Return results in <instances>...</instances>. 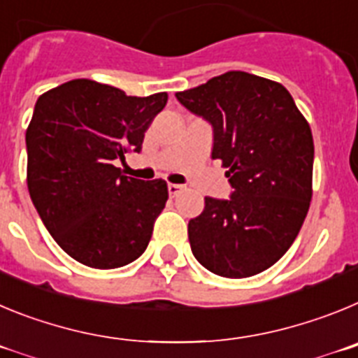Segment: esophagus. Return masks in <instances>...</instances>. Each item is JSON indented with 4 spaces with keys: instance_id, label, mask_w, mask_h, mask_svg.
<instances>
[{
    "instance_id": "esophagus-1",
    "label": "esophagus",
    "mask_w": 358,
    "mask_h": 358,
    "mask_svg": "<svg viewBox=\"0 0 358 358\" xmlns=\"http://www.w3.org/2000/svg\"><path fill=\"white\" fill-rule=\"evenodd\" d=\"M182 189H183V187L182 185H176V183H169V185H167V191H169V196H176L180 191H182Z\"/></svg>"
}]
</instances>
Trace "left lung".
I'll return each instance as SVG.
<instances>
[{
  "mask_svg": "<svg viewBox=\"0 0 358 358\" xmlns=\"http://www.w3.org/2000/svg\"><path fill=\"white\" fill-rule=\"evenodd\" d=\"M214 128L212 159L227 167L230 199L205 198L189 221L196 260L214 275L248 278L278 262L294 243L312 199L314 141L282 83L228 71L176 92Z\"/></svg>",
  "mask_w": 358,
  "mask_h": 358,
  "instance_id": "1",
  "label": "left lung"
}]
</instances>
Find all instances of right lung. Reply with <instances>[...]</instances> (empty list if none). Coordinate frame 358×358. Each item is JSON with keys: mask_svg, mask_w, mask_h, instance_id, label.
Returning <instances> with one entry per match:
<instances>
[{"mask_svg": "<svg viewBox=\"0 0 358 358\" xmlns=\"http://www.w3.org/2000/svg\"><path fill=\"white\" fill-rule=\"evenodd\" d=\"M167 92L139 98L78 78L38 96L27 128V183L44 227L67 255L94 269L139 259L167 201V183L114 166L143 148Z\"/></svg>", "mask_w": 358, "mask_h": 358, "instance_id": "1", "label": "right lung"}]
</instances>
